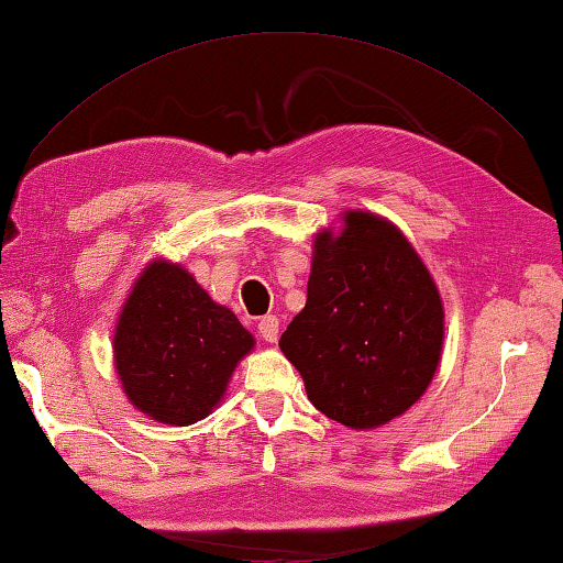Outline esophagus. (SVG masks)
<instances>
[{"instance_id":"esophagus-1","label":"esophagus","mask_w":563,"mask_h":563,"mask_svg":"<svg viewBox=\"0 0 563 563\" xmlns=\"http://www.w3.org/2000/svg\"><path fill=\"white\" fill-rule=\"evenodd\" d=\"M278 327L280 324H278V317H275V314H266V317L258 319V334L266 341H271V344H273V341H278Z\"/></svg>"}]
</instances>
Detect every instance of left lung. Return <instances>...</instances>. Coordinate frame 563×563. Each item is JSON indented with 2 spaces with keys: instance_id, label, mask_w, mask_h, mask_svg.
Returning a JSON list of instances; mask_svg holds the SVG:
<instances>
[{
  "instance_id": "1",
  "label": "left lung",
  "mask_w": 563,
  "mask_h": 563,
  "mask_svg": "<svg viewBox=\"0 0 563 563\" xmlns=\"http://www.w3.org/2000/svg\"><path fill=\"white\" fill-rule=\"evenodd\" d=\"M314 239L307 302L280 336L307 398L351 429L390 422L422 398L442 356L432 275L383 217L349 212Z\"/></svg>"
}]
</instances>
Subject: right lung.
<instances>
[{
    "instance_id": "obj_1",
    "label": "right lung",
    "mask_w": 563,
    "mask_h": 563,
    "mask_svg": "<svg viewBox=\"0 0 563 563\" xmlns=\"http://www.w3.org/2000/svg\"><path fill=\"white\" fill-rule=\"evenodd\" d=\"M253 336L185 268L153 261L121 310L117 373L126 398L163 424L202 420L222 400Z\"/></svg>"
}]
</instances>
